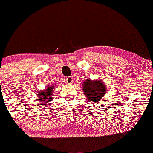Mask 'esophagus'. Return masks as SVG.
Instances as JSON below:
<instances>
[{
    "label": "esophagus",
    "instance_id": "esophagus-1",
    "mask_svg": "<svg viewBox=\"0 0 153 153\" xmlns=\"http://www.w3.org/2000/svg\"><path fill=\"white\" fill-rule=\"evenodd\" d=\"M65 80L67 84H71L72 82L74 81V79H73V77H67L65 78Z\"/></svg>",
    "mask_w": 153,
    "mask_h": 153
}]
</instances>
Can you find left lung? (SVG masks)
<instances>
[{
    "instance_id": "8db88e82",
    "label": "left lung",
    "mask_w": 153,
    "mask_h": 153,
    "mask_svg": "<svg viewBox=\"0 0 153 153\" xmlns=\"http://www.w3.org/2000/svg\"><path fill=\"white\" fill-rule=\"evenodd\" d=\"M83 92L88 97V100L93 102H97L101 100L105 94L106 87L101 80L92 81L86 79L83 84Z\"/></svg>"
}]
</instances>
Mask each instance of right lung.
Returning <instances> with one entry per match:
<instances>
[{
	"label": "right lung",
	"instance_id": "add662e5",
	"mask_svg": "<svg viewBox=\"0 0 153 153\" xmlns=\"http://www.w3.org/2000/svg\"><path fill=\"white\" fill-rule=\"evenodd\" d=\"M54 90V86H48V87L46 88L45 91L41 92L39 93L38 96V100L39 102L42 105H45L46 103H50V101L52 100L53 98V92Z\"/></svg>",
	"mask_w": 153,
	"mask_h": 153
}]
</instances>
